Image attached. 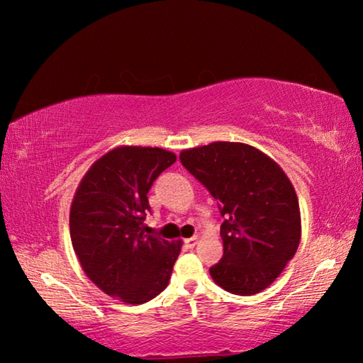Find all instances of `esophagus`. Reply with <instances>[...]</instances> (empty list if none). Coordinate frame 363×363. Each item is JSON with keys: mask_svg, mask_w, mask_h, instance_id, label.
Segmentation results:
<instances>
[{"mask_svg": "<svg viewBox=\"0 0 363 363\" xmlns=\"http://www.w3.org/2000/svg\"><path fill=\"white\" fill-rule=\"evenodd\" d=\"M196 242H199V237H190V238H186V240H184V243H186V247H189V248H194L195 245H196Z\"/></svg>", "mask_w": 363, "mask_h": 363, "instance_id": "1", "label": "esophagus"}]
</instances>
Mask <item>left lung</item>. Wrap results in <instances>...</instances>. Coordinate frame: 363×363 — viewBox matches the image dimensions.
Wrapping results in <instances>:
<instances>
[{"label":"left lung","instance_id":"8db88e82","mask_svg":"<svg viewBox=\"0 0 363 363\" xmlns=\"http://www.w3.org/2000/svg\"><path fill=\"white\" fill-rule=\"evenodd\" d=\"M182 167L218 200L224 255L210 267L225 291L251 296L272 284L301 240L298 196L272 158L240 143L181 152Z\"/></svg>","mask_w":363,"mask_h":363}]
</instances>
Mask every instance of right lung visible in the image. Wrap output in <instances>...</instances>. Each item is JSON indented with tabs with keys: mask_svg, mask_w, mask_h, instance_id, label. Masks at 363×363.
<instances>
[{
	"mask_svg": "<svg viewBox=\"0 0 363 363\" xmlns=\"http://www.w3.org/2000/svg\"><path fill=\"white\" fill-rule=\"evenodd\" d=\"M176 162L158 147H118L91 167L70 208V238L86 275L108 296L144 304L173 272L181 242L152 235L144 225L157 177Z\"/></svg>",
	"mask_w": 363,
	"mask_h": 363,
	"instance_id": "1",
	"label": "right lung"
}]
</instances>
